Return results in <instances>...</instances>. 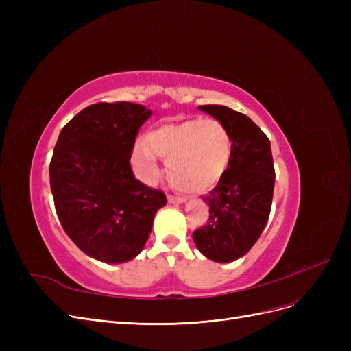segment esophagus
Listing matches in <instances>:
<instances>
[{
    "label": "esophagus",
    "instance_id": "34e87169",
    "mask_svg": "<svg viewBox=\"0 0 351 351\" xmlns=\"http://www.w3.org/2000/svg\"><path fill=\"white\" fill-rule=\"evenodd\" d=\"M169 204H186L184 197H178V196H168Z\"/></svg>",
    "mask_w": 351,
    "mask_h": 351
}]
</instances>
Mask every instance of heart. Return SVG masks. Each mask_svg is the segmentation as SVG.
I'll return each mask as SVG.
<instances>
[{"label": "heart", "instance_id": "obj_1", "mask_svg": "<svg viewBox=\"0 0 351 351\" xmlns=\"http://www.w3.org/2000/svg\"><path fill=\"white\" fill-rule=\"evenodd\" d=\"M158 156L167 161V176L176 187L204 193L228 171L232 139L226 124L217 119H189L159 125L132 149L130 164L141 182L154 184L159 178Z\"/></svg>", "mask_w": 351, "mask_h": 351}]
</instances>
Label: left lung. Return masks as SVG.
Masks as SVG:
<instances>
[{
	"instance_id": "left-lung-1",
	"label": "left lung",
	"mask_w": 351,
	"mask_h": 351,
	"mask_svg": "<svg viewBox=\"0 0 351 351\" xmlns=\"http://www.w3.org/2000/svg\"><path fill=\"white\" fill-rule=\"evenodd\" d=\"M197 108L226 124L232 158L226 176L202 197L209 205V221L193 232V241L205 258L228 263L253 247L269 218L275 183L271 143L247 115L224 105Z\"/></svg>"
}]
</instances>
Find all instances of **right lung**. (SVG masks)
<instances>
[{"label":"right lung","instance_id":"right-lung-1","mask_svg":"<svg viewBox=\"0 0 351 351\" xmlns=\"http://www.w3.org/2000/svg\"><path fill=\"white\" fill-rule=\"evenodd\" d=\"M151 115L145 105L101 102L73 117L58 136L49 164L57 215L71 241L97 261L134 259L167 204L130 167L137 132Z\"/></svg>","mask_w":351,"mask_h":351}]
</instances>
